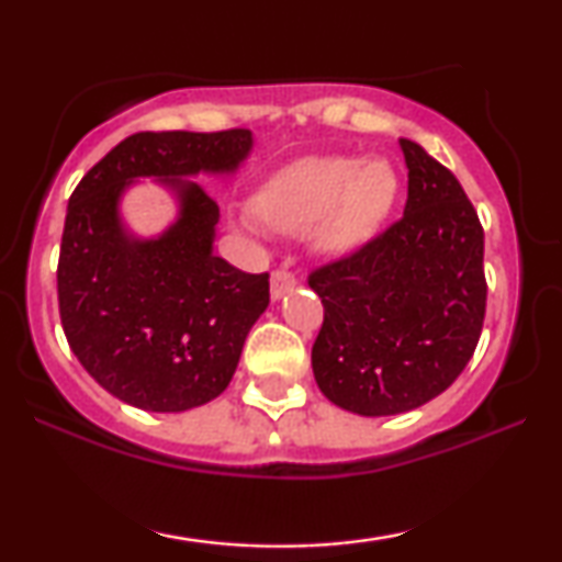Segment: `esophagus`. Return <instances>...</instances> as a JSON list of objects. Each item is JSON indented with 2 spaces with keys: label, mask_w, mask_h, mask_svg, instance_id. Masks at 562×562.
<instances>
[{
  "label": "esophagus",
  "mask_w": 562,
  "mask_h": 562,
  "mask_svg": "<svg viewBox=\"0 0 562 562\" xmlns=\"http://www.w3.org/2000/svg\"><path fill=\"white\" fill-rule=\"evenodd\" d=\"M296 286V276L286 271V268H279V271L271 273V296L281 299L286 291Z\"/></svg>",
  "instance_id": "34e87169"
}]
</instances>
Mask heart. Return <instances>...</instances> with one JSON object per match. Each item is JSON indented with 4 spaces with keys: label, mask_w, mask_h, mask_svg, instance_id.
<instances>
[{
    "label": "heart",
    "mask_w": 562,
    "mask_h": 562,
    "mask_svg": "<svg viewBox=\"0 0 562 562\" xmlns=\"http://www.w3.org/2000/svg\"><path fill=\"white\" fill-rule=\"evenodd\" d=\"M396 173L386 160L312 156L281 168L256 194L263 225L299 233L314 225V245L325 252L358 248L371 237L394 204ZM245 227L258 220L245 217Z\"/></svg>",
    "instance_id": "1"
}]
</instances>
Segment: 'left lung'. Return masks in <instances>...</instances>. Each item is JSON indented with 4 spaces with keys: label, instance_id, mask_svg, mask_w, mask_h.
<instances>
[{
    "label": "left lung",
    "instance_id": "obj_1",
    "mask_svg": "<svg viewBox=\"0 0 562 562\" xmlns=\"http://www.w3.org/2000/svg\"><path fill=\"white\" fill-rule=\"evenodd\" d=\"M398 145L409 168L404 217L306 279L325 306L314 379L329 402L363 417L440 396L473 358L486 314L483 227L471 199L422 145Z\"/></svg>",
    "mask_w": 562,
    "mask_h": 562
}]
</instances>
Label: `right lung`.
<instances>
[{
	"label": "right lung",
	"instance_id": "1",
	"mask_svg": "<svg viewBox=\"0 0 562 562\" xmlns=\"http://www.w3.org/2000/svg\"><path fill=\"white\" fill-rule=\"evenodd\" d=\"M250 130L135 133L106 153L68 199L58 256V312L74 356L99 386L145 412H187L227 389L245 337L266 312L268 273L214 256L220 206L196 173H233ZM153 175L180 199L164 236L140 241L119 199Z\"/></svg>",
	"mask_w": 562,
	"mask_h": 562
}]
</instances>
